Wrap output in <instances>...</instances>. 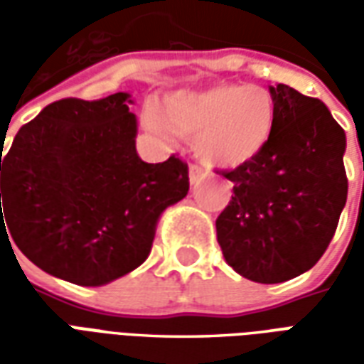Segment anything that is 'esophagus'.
<instances>
[{
	"label": "esophagus",
	"mask_w": 364,
	"mask_h": 364,
	"mask_svg": "<svg viewBox=\"0 0 364 364\" xmlns=\"http://www.w3.org/2000/svg\"><path fill=\"white\" fill-rule=\"evenodd\" d=\"M203 173H205V169H203V167L195 166V164H191V166H189V181H191V185L198 183V179L203 177Z\"/></svg>",
	"instance_id": "esophagus-1"
}]
</instances>
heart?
Returning a JSON list of instances; mask_svg holds the SVG:
<instances>
[{
  "instance_id": "b5f03b06",
  "label": "heart",
  "mask_w": 364,
  "mask_h": 364,
  "mask_svg": "<svg viewBox=\"0 0 364 364\" xmlns=\"http://www.w3.org/2000/svg\"><path fill=\"white\" fill-rule=\"evenodd\" d=\"M144 124L164 140L173 134L191 138L197 158L232 169L267 148L277 124V103L261 85L213 83L167 93L159 112H146Z\"/></svg>"
}]
</instances>
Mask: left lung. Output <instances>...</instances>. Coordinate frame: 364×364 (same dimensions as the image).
Wrapping results in <instances>:
<instances>
[{"mask_svg":"<svg viewBox=\"0 0 364 364\" xmlns=\"http://www.w3.org/2000/svg\"><path fill=\"white\" fill-rule=\"evenodd\" d=\"M277 124L257 158L222 175L234 183L216 218L224 259L263 284L294 279L328 250L347 200L345 132L320 99L269 87Z\"/></svg>","mask_w":364,"mask_h":364,"instance_id":"obj_1","label":"left lung"}]
</instances>
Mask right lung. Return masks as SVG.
Returning a JSON list of instances; mask_svg holds the SVG:
<instances>
[{"mask_svg": "<svg viewBox=\"0 0 364 364\" xmlns=\"http://www.w3.org/2000/svg\"><path fill=\"white\" fill-rule=\"evenodd\" d=\"M128 97L60 99L0 151V230L36 267L82 287L140 267L161 213L189 191L185 161L138 158Z\"/></svg>", "mask_w": 364, "mask_h": 364, "instance_id": "1", "label": "right lung"}]
</instances>
